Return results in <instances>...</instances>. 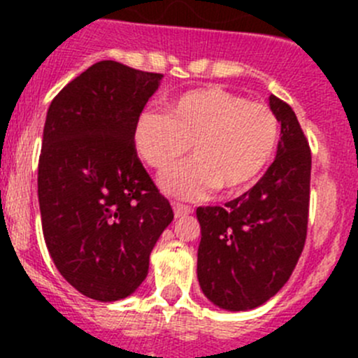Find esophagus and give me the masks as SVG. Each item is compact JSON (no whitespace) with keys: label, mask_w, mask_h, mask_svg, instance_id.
<instances>
[{"label":"esophagus","mask_w":358,"mask_h":358,"mask_svg":"<svg viewBox=\"0 0 358 358\" xmlns=\"http://www.w3.org/2000/svg\"><path fill=\"white\" fill-rule=\"evenodd\" d=\"M173 211H175L176 218H182V216L190 215V213H192V208L185 204H180V202H175V204H173Z\"/></svg>","instance_id":"obj_1"}]
</instances>
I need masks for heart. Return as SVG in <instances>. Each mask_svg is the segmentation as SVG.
<instances>
[{"label":"heart","mask_w":358,"mask_h":358,"mask_svg":"<svg viewBox=\"0 0 358 358\" xmlns=\"http://www.w3.org/2000/svg\"><path fill=\"white\" fill-rule=\"evenodd\" d=\"M133 142L154 169L171 166L192 145L194 159L162 173L159 185L173 197L202 199L215 189L246 190L263 175L275 156L279 121L263 103L201 88L173 100L168 114H140Z\"/></svg>","instance_id":"b5f03b06"}]
</instances>
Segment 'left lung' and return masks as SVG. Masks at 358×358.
I'll use <instances>...</instances> for the list:
<instances>
[{"label": "left lung", "mask_w": 358, "mask_h": 358, "mask_svg": "<svg viewBox=\"0 0 358 358\" xmlns=\"http://www.w3.org/2000/svg\"><path fill=\"white\" fill-rule=\"evenodd\" d=\"M280 122L277 156L252 189L197 208V279L206 298L229 312L262 306L282 289L301 256L308 225L312 154L298 117L268 96Z\"/></svg>", "instance_id": "left-lung-1"}]
</instances>
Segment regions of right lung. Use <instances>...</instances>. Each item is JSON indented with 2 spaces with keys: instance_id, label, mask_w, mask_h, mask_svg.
Listing matches in <instances>:
<instances>
[{
  "instance_id": "1",
  "label": "right lung",
  "mask_w": 358,
  "mask_h": 358,
  "mask_svg": "<svg viewBox=\"0 0 358 358\" xmlns=\"http://www.w3.org/2000/svg\"><path fill=\"white\" fill-rule=\"evenodd\" d=\"M162 74L102 60L50 103L38 166L43 236L81 294L128 298L149 273L173 209L133 145L135 122Z\"/></svg>"
}]
</instances>
